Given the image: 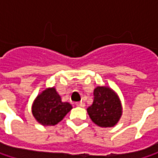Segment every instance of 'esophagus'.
Here are the masks:
<instances>
[{
    "label": "esophagus",
    "instance_id": "obj_1",
    "mask_svg": "<svg viewBox=\"0 0 158 158\" xmlns=\"http://www.w3.org/2000/svg\"><path fill=\"white\" fill-rule=\"evenodd\" d=\"M76 105L79 106V107H85V103L82 102H76Z\"/></svg>",
    "mask_w": 158,
    "mask_h": 158
}]
</instances>
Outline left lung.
I'll use <instances>...</instances> for the list:
<instances>
[{
  "label": "left lung",
  "instance_id": "left-lung-1",
  "mask_svg": "<svg viewBox=\"0 0 158 158\" xmlns=\"http://www.w3.org/2000/svg\"><path fill=\"white\" fill-rule=\"evenodd\" d=\"M92 104L87 111L91 121L101 127H113L123 114L122 102L118 94L110 87L98 86L94 89Z\"/></svg>",
  "mask_w": 158,
  "mask_h": 158
}]
</instances>
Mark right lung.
Returning <instances> with one entry per match:
<instances>
[{
  "label": "right lung",
  "instance_id": "obj_1",
  "mask_svg": "<svg viewBox=\"0 0 158 158\" xmlns=\"http://www.w3.org/2000/svg\"><path fill=\"white\" fill-rule=\"evenodd\" d=\"M72 109L69 102H64L55 87L47 88L35 99L32 113L35 119L44 126L57 124Z\"/></svg>",
  "mask_w": 158,
  "mask_h": 158
}]
</instances>
